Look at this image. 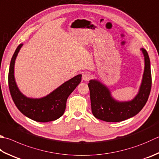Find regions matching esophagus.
<instances>
[{
  "label": "esophagus",
  "mask_w": 159,
  "mask_h": 159,
  "mask_svg": "<svg viewBox=\"0 0 159 159\" xmlns=\"http://www.w3.org/2000/svg\"><path fill=\"white\" fill-rule=\"evenodd\" d=\"M91 74H90L89 73H88V72H84V73L82 74V79H83V80L86 81V82H87V81L90 80V79H91Z\"/></svg>",
  "instance_id": "34e87169"
}]
</instances>
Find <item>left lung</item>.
Here are the masks:
<instances>
[{"instance_id":"obj_1","label":"left lung","mask_w":159,"mask_h":159,"mask_svg":"<svg viewBox=\"0 0 159 159\" xmlns=\"http://www.w3.org/2000/svg\"><path fill=\"white\" fill-rule=\"evenodd\" d=\"M140 50L145 58L144 73L139 93L131 100H116L112 97L109 88L100 81H89L91 111L96 118L106 122L123 121L138 114L145 105L151 91L152 74L148 53L144 48Z\"/></svg>"}]
</instances>
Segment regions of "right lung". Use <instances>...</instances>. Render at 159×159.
<instances>
[{"label":"right lung","instance_id":"obj_1","mask_svg":"<svg viewBox=\"0 0 159 159\" xmlns=\"http://www.w3.org/2000/svg\"><path fill=\"white\" fill-rule=\"evenodd\" d=\"M22 46L23 43H20L17 47L11 59L8 75L11 96L18 109L28 118L40 122L55 120L64 114L67 99L80 83L82 75H77L65 82L46 96L41 98L26 97L18 88L14 78L15 60Z\"/></svg>","mask_w":159,"mask_h":159}]
</instances>
